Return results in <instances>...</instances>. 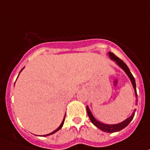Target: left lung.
I'll use <instances>...</instances> for the list:
<instances>
[{
    "mask_svg": "<svg viewBox=\"0 0 150 150\" xmlns=\"http://www.w3.org/2000/svg\"><path fill=\"white\" fill-rule=\"evenodd\" d=\"M108 55H109V57H110V58L111 59V60L114 61L116 63V64H117V66L120 67L122 70L125 72V74L128 75V77L129 78L130 81H131V83H132L133 88H134V89L136 98H137V86H136L135 79H134V76H133V75L131 74L130 69H128V66H127L126 64H125L121 59H120L118 57H116V56L114 54H112V52H109ZM137 102H138V99H136V104H137ZM86 110H87L88 115L89 118H90L91 121L92 123H93L95 126L97 127L98 128H99L100 130H102V131H104V132H107V133L117 132V131H121L122 129H123L124 128H125V127H126L127 125H128V124L131 122V120H133V118H134V115H135V112H136V110H134V112H132V114H131V115L121 122H119V123H117V124H106V123H104V122L99 121V120H96V119L95 118L94 116L93 115L92 112H91L88 106H87V107H86Z\"/></svg>",
    "mask_w": 150,
    "mask_h": 150,
    "instance_id": "8db88e82",
    "label": "left lung"
}]
</instances>
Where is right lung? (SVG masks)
Returning a JSON list of instances; mask_svg holds the SVG:
<instances>
[{
    "mask_svg": "<svg viewBox=\"0 0 150 150\" xmlns=\"http://www.w3.org/2000/svg\"><path fill=\"white\" fill-rule=\"evenodd\" d=\"M24 69V67H23V68H22V69H21L20 72H22V69ZM20 72H19V73H20ZM18 76H19V75H18ZM17 78H18V77H17ZM14 85H15V83H14ZM65 115H66V114H65V115H64V119H63V120H62V123H61V124H60V125H59V127H58V128H57V129H56V130H54V131H53V132L50 133V134H46V135H43V137H47V136H49V135H51V134H54V133H56V132H57V131H59V130H60V129H61V128H62V126H63V124H64V119H65Z\"/></svg>",
    "mask_w": 150,
    "mask_h": 150,
    "instance_id": "1",
    "label": "right lung"
}]
</instances>
